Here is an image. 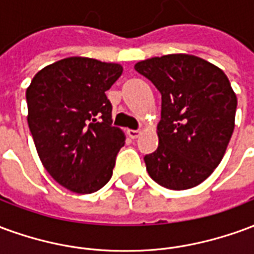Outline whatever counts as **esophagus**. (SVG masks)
Instances as JSON below:
<instances>
[{"mask_svg": "<svg viewBox=\"0 0 254 254\" xmlns=\"http://www.w3.org/2000/svg\"><path fill=\"white\" fill-rule=\"evenodd\" d=\"M127 134L130 138H137L138 134H140V130H134V129H129L127 130Z\"/></svg>", "mask_w": 254, "mask_h": 254, "instance_id": "esophagus-1", "label": "esophagus"}]
</instances>
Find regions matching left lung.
Here are the masks:
<instances>
[{
	"label": "left lung",
	"mask_w": 254,
	"mask_h": 254,
	"mask_svg": "<svg viewBox=\"0 0 254 254\" xmlns=\"http://www.w3.org/2000/svg\"><path fill=\"white\" fill-rule=\"evenodd\" d=\"M134 69L162 95L159 145L144 156L148 174L173 190L197 187L218 167L234 130L237 96L229 78L189 54L149 58Z\"/></svg>",
	"instance_id": "8db88e82"
}]
</instances>
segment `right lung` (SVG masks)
<instances>
[{"label": "right lung", "mask_w": 254, "mask_h": 254, "mask_svg": "<svg viewBox=\"0 0 254 254\" xmlns=\"http://www.w3.org/2000/svg\"><path fill=\"white\" fill-rule=\"evenodd\" d=\"M121 74L118 64L69 57L43 67L27 88L38 155L47 173L74 193H94L113 176L125 136L111 125L106 91Z\"/></svg>", "instance_id": "obj_1"}]
</instances>
